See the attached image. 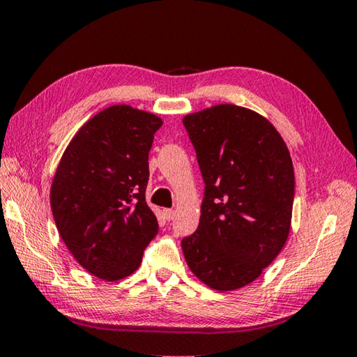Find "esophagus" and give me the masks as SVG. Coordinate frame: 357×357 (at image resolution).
Masks as SVG:
<instances>
[{
  "mask_svg": "<svg viewBox=\"0 0 357 357\" xmlns=\"http://www.w3.org/2000/svg\"><path fill=\"white\" fill-rule=\"evenodd\" d=\"M164 217L167 220H172L174 217V211L173 209H164Z\"/></svg>",
  "mask_w": 357,
  "mask_h": 357,
  "instance_id": "obj_1",
  "label": "esophagus"
}]
</instances>
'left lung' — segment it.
Instances as JSON below:
<instances>
[{
	"label": "left lung",
	"instance_id": "1",
	"mask_svg": "<svg viewBox=\"0 0 357 357\" xmlns=\"http://www.w3.org/2000/svg\"><path fill=\"white\" fill-rule=\"evenodd\" d=\"M204 181L197 231L184 237L185 262L220 291L261 276L286 243L295 176L280 132L255 111L217 105L183 119Z\"/></svg>",
	"mask_w": 357,
	"mask_h": 357
}]
</instances>
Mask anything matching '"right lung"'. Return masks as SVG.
<instances>
[{
	"instance_id": "obj_1",
	"label": "right lung",
	"mask_w": 357,
	"mask_h": 357,
	"mask_svg": "<svg viewBox=\"0 0 357 357\" xmlns=\"http://www.w3.org/2000/svg\"><path fill=\"white\" fill-rule=\"evenodd\" d=\"M158 115L126 105L92 116L63 151L51 211L71 255L89 273L119 281L139 268L159 231L148 207V153Z\"/></svg>"
}]
</instances>
